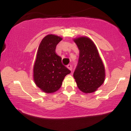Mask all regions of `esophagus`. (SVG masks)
Here are the masks:
<instances>
[{"label": "esophagus", "instance_id": "34e87169", "mask_svg": "<svg viewBox=\"0 0 131 131\" xmlns=\"http://www.w3.org/2000/svg\"><path fill=\"white\" fill-rule=\"evenodd\" d=\"M67 67L70 70V71H71V70H72V66H71V64H69V65H67Z\"/></svg>", "mask_w": 131, "mask_h": 131}]
</instances>
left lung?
<instances>
[{
    "mask_svg": "<svg viewBox=\"0 0 131 131\" xmlns=\"http://www.w3.org/2000/svg\"><path fill=\"white\" fill-rule=\"evenodd\" d=\"M73 41L80 50L78 63L73 74L78 89L85 94L94 92L105 80V69L96 46L89 37Z\"/></svg>",
    "mask_w": 131,
    "mask_h": 131,
    "instance_id": "obj_1",
    "label": "left lung"
}]
</instances>
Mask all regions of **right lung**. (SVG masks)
Listing matches in <instances>:
<instances>
[{"label":"right lung","instance_id":"obj_1","mask_svg":"<svg viewBox=\"0 0 131 131\" xmlns=\"http://www.w3.org/2000/svg\"><path fill=\"white\" fill-rule=\"evenodd\" d=\"M62 39L60 36L49 34L42 39L39 46L33 69L36 85L46 93L57 91L67 74L71 72L62 64V59L55 52L57 45Z\"/></svg>","mask_w":131,"mask_h":131}]
</instances>
